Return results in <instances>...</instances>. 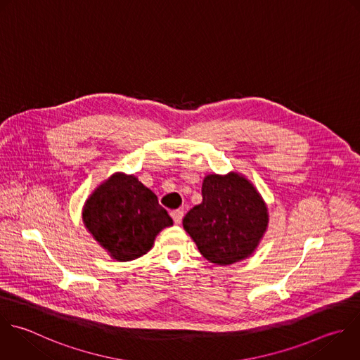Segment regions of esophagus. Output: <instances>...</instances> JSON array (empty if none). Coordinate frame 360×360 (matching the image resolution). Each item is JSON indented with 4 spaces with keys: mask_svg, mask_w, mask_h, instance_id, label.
<instances>
[{
    "mask_svg": "<svg viewBox=\"0 0 360 360\" xmlns=\"http://www.w3.org/2000/svg\"><path fill=\"white\" fill-rule=\"evenodd\" d=\"M170 215H172L174 224H180L181 219H183V211H181V210H173V211L170 212Z\"/></svg>",
    "mask_w": 360,
    "mask_h": 360,
    "instance_id": "esophagus-1",
    "label": "esophagus"
}]
</instances>
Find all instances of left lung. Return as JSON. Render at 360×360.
I'll return each mask as SVG.
<instances>
[{
    "mask_svg": "<svg viewBox=\"0 0 360 360\" xmlns=\"http://www.w3.org/2000/svg\"><path fill=\"white\" fill-rule=\"evenodd\" d=\"M201 194V204L183 218V226L200 253L219 266L250 256L269 222L267 207L253 184L233 172L208 174Z\"/></svg>",
    "mask_w": 360,
    "mask_h": 360,
    "instance_id": "8db88e82",
    "label": "left lung"
}]
</instances>
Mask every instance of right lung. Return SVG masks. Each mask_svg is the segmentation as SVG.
<instances>
[{
	"mask_svg": "<svg viewBox=\"0 0 360 360\" xmlns=\"http://www.w3.org/2000/svg\"><path fill=\"white\" fill-rule=\"evenodd\" d=\"M83 221L94 239L118 262L141 257L156 235L173 225L156 194L138 177L112 174L86 201Z\"/></svg>",
	"mask_w": 360,
	"mask_h": 360,
	"instance_id": "1",
	"label": "right lung"
}]
</instances>
